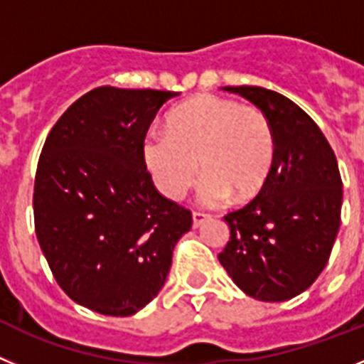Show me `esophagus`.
Wrapping results in <instances>:
<instances>
[{
	"label": "esophagus",
	"instance_id": "34e87169",
	"mask_svg": "<svg viewBox=\"0 0 364 364\" xmlns=\"http://www.w3.org/2000/svg\"><path fill=\"white\" fill-rule=\"evenodd\" d=\"M206 219H208V215L203 214V212H192V225H194V228L201 227Z\"/></svg>",
	"mask_w": 364,
	"mask_h": 364
}]
</instances>
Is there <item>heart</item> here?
<instances>
[{
  "mask_svg": "<svg viewBox=\"0 0 364 364\" xmlns=\"http://www.w3.org/2000/svg\"><path fill=\"white\" fill-rule=\"evenodd\" d=\"M141 156L168 199L183 198L201 168L199 199L219 206L232 196L245 201L263 190L276 159V137L259 109L205 94L172 110L166 132L146 134Z\"/></svg>",
  "mask_w": 364,
  "mask_h": 364,
  "instance_id": "1",
  "label": "heart"
}]
</instances>
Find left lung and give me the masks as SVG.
<instances>
[{
	"label": "left lung",
	"mask_w": 364,
	"mask_h": 364,
	"mask_svg": "<svg viewBox=\"0 0 364 364\" xmlns=\"http://www.w3.org/2000/svg\"><path fill=\"white\" fill-rule=\"evenodd\" d=\"M270 121L276 159L263 190L225 215L230 241L219 263L247 296L268 303L304 292L319 277L341 225L343 181L316 121L263 87H225Z\"/></svg>",
	"instance_id": "1"
}]
</instances>
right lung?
Returning <instances> with one entry per match:
<instances>
[{"label":"right lung","instance_id":"obj_1","mask_svg":"<svg viewBox=\"0 0 364 364\" xmlns=\"http://www.w3.org/2000/svg\"><path fill=\"white\" fill-rule=\"evenodd\" d=\"M166 90L97 87L47 136L34 183V225L55 281L77 304L132 316L165 284L190 210L159 194L141 143Z\"/></svg>","mask_w":364,"mask_h":364}]
</instances>
